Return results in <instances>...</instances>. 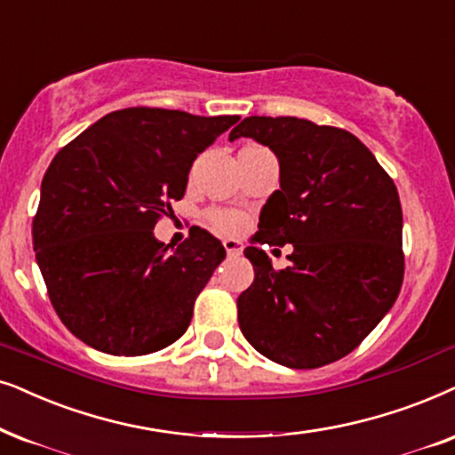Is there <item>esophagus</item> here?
Listing matches in <instances>:
<instances>
[{
  "label": "esophagus",
  "instance_id": "obj_1",
  "mask_svg": "<svg viewBox=\"0 0 455 455\" xmlns=\"http://www.w3.org/2000/svg\"><path fill=\"white\" fill-rule=\"evenodd\" d=\"M223 246H226V252H228L229 257L242 255V249H244V246H242V242L240 240H234V238L223 240Z\"/></svg>",
  "mask_w": 455,
  "mask_h": 455
}]
</instances>
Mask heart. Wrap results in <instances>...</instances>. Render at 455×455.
<instances>
[{"label":"heart","mask_w":455,"mask_h":455,"mask_svg":"<svg viewBox=\"0 0 455 455\" xmlns=\"http://www.w3.org/2000/svg\"><path fill=\"white\" fill-rule=\"evenodd\" d=\"M209 223L213 226L215 232L223 235H235L242 234L246 228H249V217L244 213H238V211H213L209 213Z\"/></svg>","instance_id":"b5f03b06"}]
</instances>
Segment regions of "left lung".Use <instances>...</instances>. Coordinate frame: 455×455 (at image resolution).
<instances>
[{
	"label": "left lung",
	"mask_w": 455,
	"mask_h": 455,
	"mask_svg": "<svg viewBox=\"0 0 455 455\" xmlns=\"http://www.w3.org/2000/svg\"><path fill=\"white\" fill-rule=\"evenodd\" d=\"M252 138L278 156L244 257L255 282L238 297L244 339L286 368H320L351 353L388 314L403 282L397 188L355 135L297 116H249L229 141ZM292 243L286 270L254 244Z\"/></svg>",
	"instance_id": "obj_1"
}]
</instances>
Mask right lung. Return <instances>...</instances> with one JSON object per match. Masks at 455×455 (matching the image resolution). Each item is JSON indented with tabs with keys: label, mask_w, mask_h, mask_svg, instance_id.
I'll return each instance as SVG.
<instances>
[{
	"label": "right lung",
	"mask_w": 455,
	"mask_h": 455,
	"mask_svg": "<svg viewBox=\"0 0 455 455\" xmlns=\"http://www.w3.org/2000/svg\"><path fill=\"white\" fill-rule=\"evenodd\" d=\"M240 116L123 108L54 156L33 220L35 259L58 317L110 355H146L190 326L194 300L226 249L196 229L177 249L155 238L188 173Z\"/></svg>",
	"instance_id": "obj_1"
}]
</instances>
